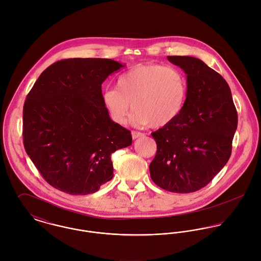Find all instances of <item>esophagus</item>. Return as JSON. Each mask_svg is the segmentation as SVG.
Returning a JSON list of instances; mask_svg holds the SVG:
<instances>
[{
    "label": "esophagus",
    "mask_w": 261,
    "mask_h": 261,
    "mask_svg": "<svg viewBox=\"0 0 261 261\" xmlns=\"http://www.w3.org/2000/svg\"><path fill=\"white\" fill-rule=\"evenodd\" d=\"M143 136H144L143 133L136 132V130H133V132H132V137H133L134 140H136V139H138V138H141V137H143Z\"/></svg>",
    "instance_id": "esophagus-1"
}]
</instances>
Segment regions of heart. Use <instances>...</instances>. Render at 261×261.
<instances>
[{
	"instance_id": "heart-1",
	"label": "heart",
	"mask_w": 261,
	"mask_h": 261,
	"mask_svg": "<svg viewBox=\"0 0 261 261\" xmlns=\"http://www.w3.org/2000/svg\"><path fill=\"white\" fill-rule=\"evenodd\" d=\"M187 95L188 80L180 68L138 64L117 78L116 87L107 89L102 100L117 124L126 121L133 107L132 119L136 125L163 127L179 116Z\"/></svg>"
}]
</instances>
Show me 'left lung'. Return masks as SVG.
<instances>
[{"label": "left lung", "mask_w": 261, "mask_h": 261, "mask_svg": "<svg viewBox=\"0 0 261 261\" xmlns=\"http://www.w3.org/2000/svg\"><path fill=\"white\" fill-rule=\"evenodd\" d=\"M184 70L186 102L170 124L151 133L156 153L149 164L153 183L173 193H192L208 185L232 151L238 116L221 75L191 56H168Z\"/></svg>", "instance_id": "obj_1"}]
</instances>
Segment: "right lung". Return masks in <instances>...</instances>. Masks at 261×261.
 <instances>
[{
	"mask_svg": "<svg viewBox=\"0 0 261 261\" xmlns=\"http://www.w3.org/2000/svg\"><path fill=\"white\" fill-rule=\"evenodd\" d=\"M123 67L103 58H70L47 67L23 108L26 152L45 181L70 195L95 193L113 177L111 156L132 145L112 121L101 84Z\"/></svg>",
	"mask_w": 261,
	"mask_h": 261,
	"instance_id": "right-lung-1",
	"label": "right lung"
}]
</instances>
